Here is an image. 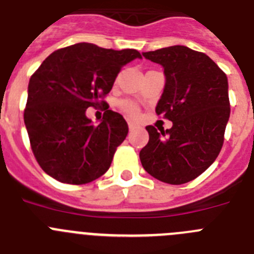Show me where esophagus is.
<instances>
[{
  "label": "esophagus",
  "instance_id": "obj_1",
  "mask_svg": "<svg viewBox=\"0 0 254 254\" xmlns=\"http://www.w3.org/2000/svg\"><path fill=\"white\" fill-rule=\"evenodd\" d=\"M127 125H129V130H130V131H131V130H134L136 127V125L132 124V123H129V124H127Z\"/></svg>",
  "mask_w": 254,
  "mask_h": 254
}]
</instances>
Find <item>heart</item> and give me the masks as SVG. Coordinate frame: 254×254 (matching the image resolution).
Listing matches in <instances>:
<instances>
[{
  "instance_id": "1",
  "label": "heart",
  "mask_w": 254,
  "mask_h": 254,
  "mask_svg": "<svg viewBox=\"0 0 254 254\" xmlns=\"http://www.w3.org/2000/svg\"><path fill=\"white\" fill-rule=\"evenodd\" d=\"M123 110H124L130 118H135L139 113L136 105L131 104V102H124V104H123Z\"/></svg>"
}]
</instances>
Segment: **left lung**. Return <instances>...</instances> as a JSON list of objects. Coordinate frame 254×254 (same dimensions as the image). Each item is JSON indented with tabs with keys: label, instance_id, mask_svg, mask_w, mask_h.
I'll return each instance as SVG.
<instances>
[{
	"label": "left lung",
	"instance_id": "left-lung-1",
	"mask_svg": "<svg viewBox=\"0 0 254 254\" xmlns=\"http://www.w3.org/2000/svg\"><path fill=\"white\" fill-rule=\"evenodd\" d=\"M163 67L166 83L155 113L172 122L167 130L148 125L141 166L162 182L182 185L209 168L220 153L230 116L227 74L206 54L184 45L143 53Z\"/></svg>",
	"mask_w": 254,
	"mask_h": 254
}]
</instances>
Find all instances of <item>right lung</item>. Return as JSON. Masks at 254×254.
<instances>
[{
  "instance_id": "obj_1",
  "label": "right lung",
  "mask_w": 254,
  "mask_h": 254,
  "mask_svg": "<svg viewBox=\"0 0 254 254\" xmlns=\"http://www.w3.org/2000/svg\"><path fill=\"white\" fill-rule=\"evenodd\" d=\"M135 49H105L78 43L50 54L31 76L24 111L31 149L45 173L57 181L83 185L101 177L129 127L119 113H104L95 125L86 116L110 92L119 72Z\"/></svg>"
}]
</instances>
